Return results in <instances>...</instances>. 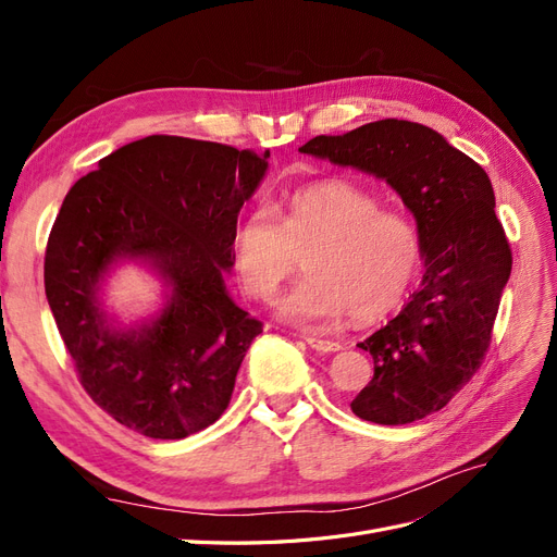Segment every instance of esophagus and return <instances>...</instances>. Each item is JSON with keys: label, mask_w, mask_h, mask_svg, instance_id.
Returning a JSON list of instances; mask_svg holds the SVG:
<instances>
[{"label": "esophagus", "mask_w": 557, "mask_h": 557, "mask_svg": "<svg viewBox=\"0 0 557 557\" xmlns=\"http://www.w3.org/2000/svg\"><path fill=\"white\" fill-rule=\"evenodd\" d=\"M307 344L318 350V352H336L342 350V346L336 342H330V339H323V336H307Z\"/></svg>", "instance_id": "1"}]
</instances>
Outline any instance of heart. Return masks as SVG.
Wrapping results in <instances>:
<instances>
[{
    "mask_svg": "<svg viewBox=\"0 0 557 557\" xmlns=\"http://www.w3.org/2000/svg\"><path fill=\"white\" fill-rule=\"evenodd\" d=\"M278 219L252 209L234 227L232 260L244 290L272 297L305 256L307 276L276 301V313L301 327L356 323L393 313L420 267V237L407 215L348 181H320L285 197Z\"/></svg>",
    "mask_w": 557,
    "mask_h": 557,
    "instance_id": "obj_1",
    "label": "heart"
}]
</instances>
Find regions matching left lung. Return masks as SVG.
I'll return each mask as SVG.
<instances>
[{"label":"left lung","instance_id":"obj_1","mask_svg":"<svg viewBox=\"0 0 557 557\" xmlns=\"http://www.w3.org/2000/svg\"><path fill=\"white\" fill-rule=\"evenodd\" d=\"M299 153L385 181L416 218L425 274L404 309L360 344L374 379L350 401L362 420L407 425L444 409L491 346L511 248L493 183L432 127L385 117Z\"/></svg>","mask_w":557,"mask_h":557}]
</instances>
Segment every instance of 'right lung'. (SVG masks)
<instances>
[{
  "label": "right lung",
  "instance_id": "right-lung-1",
  "mask_svg": "<svg viewBox=\"0 0 557 557\" xmlns=\"http://www.w3.org/2000/svg\"><path fill=\"white\" fill-rule=\"evenodd\" d=\"M264 156L153 134L113 150L66 193L44 262L46 299L78 379L117 423L183 440L227 409L262 323L234 305L225 274L244 201ZM121 261L148 265L163 309L123 326L101 285Z\"/></svg>",
  "mask_w": 557,
  "mask_h": 557
}]
</instances>
